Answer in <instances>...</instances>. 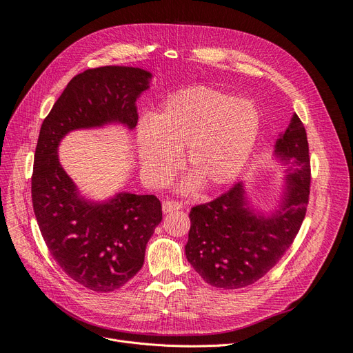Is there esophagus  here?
<instances>
[{"mask_svg": "<svg viewBox=\"0 0 353 353\" xmlns=\"http://www.w3.org/2000/svg\"><path fill=\"white\" fill-rule=\"evenodd\" d=\"M183 208V205L180 201H176V200H164L163 201V212L164 213H170V212H174V210H180Z\"/></svg>", "mask_w": 353, "mask_h": 353, "instance_id": "esophagus-1", "label": "esophagus"}]
</instances>
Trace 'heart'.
Instances as JSON below:
<instances>
[{
  "label": "heart",
  "mask_w": 353,
  "mask_h": 353,
  "mask_svg": "<svg viewBox=\"0 0 353 353\" xmlns=\"http://www.w3.org/2000/svg\"><path fill=\"white\" fill-rule=\"evenodd\" d=\"M261 119L256 107L210 87H190L170 96L139 128L141 172L163 186L183 164L203 189L230 183L246 164Z\"/></svg>",
  "instance_id": "heart-1"
}]
</instances>
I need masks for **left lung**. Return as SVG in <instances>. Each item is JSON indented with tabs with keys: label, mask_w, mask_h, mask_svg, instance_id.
Instances as JSON below:
<instances>
[{
	"label": "left lung",
	"mask_w": 353,
	"mask_h": 353,
	"mask_svg": "<svg viewBox=\"0 0 353 353\" xmlns=\"http://www.w3.org/2000/svg\"><path fill=\"white\" fill-rule=\"evenodd\" d=\"M276 153L289 167L286 196L274 214H253L240 183L190 210L186 257L203 281L214 288L239 289L262 279L301 230L310 193V157L298 114L276 141Z\"/></svg>",
	"instance_id": "8db88e82"
}]
</instances>
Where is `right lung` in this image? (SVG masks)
<instances>
[{
    "mask_svg": "<svg viewBox=\"0 0 353 353\" xmlns=\"http://www.w3.org/2000/svg\"><path fill=\"white\" fill-rule=\"evenodd\" d=\"M152 74L107 65L72 77L44 119L34 154L31 197L44 242L72 281L94 292H113L141 269L148 239L163 219L154 194L119 193L88 203L59 161L60 140L71 130L120 121L134 128L136 100Z\"/></svg>",
    "mask_w": 353,
    "mask_h": 353,
    "instance_id": "right-lung-1",
    "label": "right lung"
}]
</instances>
